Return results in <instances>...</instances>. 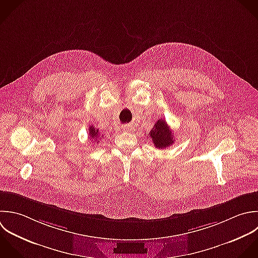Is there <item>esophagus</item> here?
<instances>
[{
	"label": "esophagus",
	"instance_id": "obj_1",
	"mask_svg": "<svg viewBox=\"0 0 258 258\" xmlns=\"http://www.w3.org/2000/svg\"><path fill=\"white\" fill-rule=\"evenodd\" d=\"M123 131H126V132H128V131H130V128H128V127H126V126H124V127H123Z\"/></svg>",
	"mask_w": 258,
	"mask_h": 258
}]
</instances>
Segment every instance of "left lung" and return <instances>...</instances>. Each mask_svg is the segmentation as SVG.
I'll return each mask as SVG.
<instances>
[{
  "instance_id": "1",
  "label": "left lung",
  "mask_w": 258,
  "mask_h": 258,
  "mask_svg": "<svg viewBox=\"0 0 258 258\" xmlns=\"http://www.w3.org/2000/svg\"><path fill=\"white\" fill-rule=\"evenodd\" d=\"M152 142L158 149H165L173 145L174 137L172 131L164 119H159L149 133Z\"/></svg>"
}]
</instances>
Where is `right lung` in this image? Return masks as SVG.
Here are the masks:
<instances>
[{"mask_svg":"<svg viewBox=\"0 0 258 258\" xmlns=\"http://www.w3.org/2000/svg\"><path fill=\"white\" fill-rule=\"evenodd\" d=\"M88 132H89V137H90V139H92V140H97V139L100 138L99 131H98L97 128H95L93 125L89 126Z\"/></svg>","mask_w":258,"mask_h":258,"instance_id":"right-lung-1","label":"right lung"}]
</instances>
